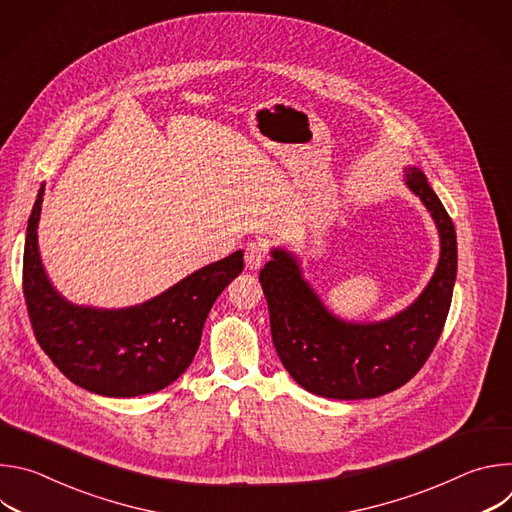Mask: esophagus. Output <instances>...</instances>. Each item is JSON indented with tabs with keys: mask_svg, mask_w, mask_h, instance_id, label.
<instances>
[{
	"mask_svg": "<svg viewBox=\"0 0 512 512\" xmlns=\"http://www.w3.org/2000/svg\"><path fill=\"white\" fill-rule=\"evenodd\" d=\"M267 257V247L261 241H251L245 249V265L249 269H259Z\"/></svg>",
	"mask_w": 512,
	"mask_h": 512,
	"instance_id": "1",
	"label": "esophagus"
}]
</instances>
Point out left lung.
Wrapping results in <instances>:
<instances>
[{"label": "left lung", "instance_id": "8db88e82", "mask_svg": "<svg viewBox=\"0 0 512 512\" xmlns=\"http://www.w3.org/2000/svg\"><path fill=\"white\" fill-rule=\"evenodd\" d=\"M407 186L435 218L442 255L423 294L395 318L377 324L334 318L285 251L275 249L259 273L273 346L287 373L314 395L371 399L395 391L419 373L442 336L458 269L456 229L423 172L413 168Z\"/></svg>", "mask_w": 512, "mask_h": 512}]
</instances>
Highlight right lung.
Segmentation results:
<instances>
[{"label":"right lung","mask_w":512,"mask_h":512,"mask_svg":"<svg viewBox=\"0 0 512 512\" xmlns=\"http://www.w3.org/2000/svg\"><path fill=\"white\" fill-rule=\"evenodd\" d=\"M44 184L24 245V300L40 348L75 385L107 397H137L174 383L198 350L206 316L243 271V251L210 263L162 296L125 310L72 306L50 285L38 253Z\"/></svg>","instance_id":"add662e5"}]
</instances>
